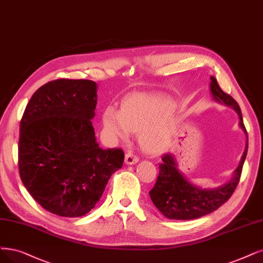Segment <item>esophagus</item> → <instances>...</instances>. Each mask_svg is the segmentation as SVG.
Returning <instances> with one entry per match:
<instances>
[{
	"label": "esophagus",
	"mask_w": 263,
	"mask_h": 263,
	"mask_svg": "<svg viewBox=\"0 0 263 263\" xmlns=\"http://www.w3.org/2000/svg\"><path fill=\"white\" fill-rule=\"evenodd\" d=\"M139 161V157L137 155H134L133 153L129 152L128 154L125 155V158H124V162L126 164H134V163H138Z\"/></svg>",
	"instance_id": "esophagus-1"
}]
</instances>
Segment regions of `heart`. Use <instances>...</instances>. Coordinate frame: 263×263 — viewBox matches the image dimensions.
<instances>
[{"label":"heart","mask_w":263,"mask_h":263,"mask_svg":"<svg viewBox=\"0 0 263 263\" xmlns=\"http://www.w3.org/2000/svg\"><path fill=\"white\" fill-rule=\"evenodd\" d=\"M176 103L170 97L158 94L137 93L125 97L121 109L108 106L102 112L103 130L109 140H128L138 132L141 148L158 155L169 146L174 121L171 115Z\"/></svg>","instance_id":"heart-1"}]
</instances>
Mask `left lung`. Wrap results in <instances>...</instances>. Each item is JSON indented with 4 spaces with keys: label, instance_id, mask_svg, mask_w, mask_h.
Segmentation results:
<instances>
[{
    "label": "left lung",
    "instance_id": "1",
    "mask_svg": "<svg viewBox=\"0 0 263 263\" xmlns=\"http://www.w3.org/2000/svg\"><path fill=\"white\" fill-rule=\"evenodd\" d=\"M210 93L213 101L231 107L237 112L238 125L245 133L246 145L238 167L233 172L232 179L216 189H202L192 184L180 171L178 161L173 154L162 156L159 164V174L155 186L151 190L149 196L162 215L171 220L198 219L217 210L232 196L235 191L245 162L248 149V137L242 122L241 111L233 97L221 90L216 78L210 77Z\"/></svg>",
    "mask_w": 263,
    "mask_h": 263
}]
</instances>
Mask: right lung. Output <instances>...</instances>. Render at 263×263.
I'll list each match as a JSON object with an SVG mask.
<instances>
[{
	"label": "right lung",
	"mask_w": 263,
	"mask_h": 263,
	"mask_svg": "<svg viewBox=\"0 0 263 263\" xmlns=\"http://www.w3.org/2000/svg\"><path fill=\"white\" fill-rule=\"evenodd\" d=\"M96 104L94 81L58 79L37 89L23 115L19 174L34 200L54 215L90 212L123 164L122 149H103L96 142Z\"/></svg>",
	"instance_id": "obj_1"
}]
</instances>
